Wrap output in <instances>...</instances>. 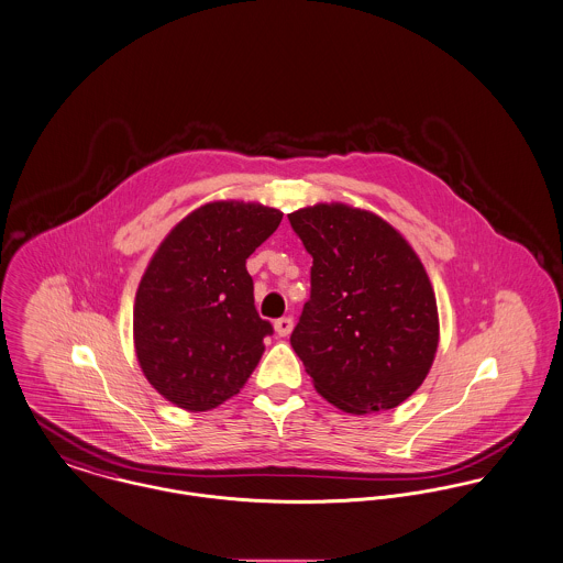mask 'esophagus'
I'll list each match as a JSON object with an SVG mask.
<instances>
[{
	"mask_svg": "<svg viewBox=\"0 0 563 563\" xmlns=\"http://www.w3.org/2000/svg\"><path fill=\"white\" fill-rule=\"evenodd\" d=\"M274 330L278 336H289L294 330V319L291 317H280L274 321Z\"/></svg>",
	"mask_w": 563,
	"mask_h": 563,
	"instance_id": "1",
	"label": "esophagus"
}]
</instances>
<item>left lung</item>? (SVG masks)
Returning <instances> with one entry per match:
<instances>
[{
    "mask_svg": "<svg viewBox=\"0 0 563 563\" xmlns=\"http://www.w3.org/2000/svg\"><path fill=\"white\" fill-rule=\"evenodd\" d=\"M289 222L312 256L311 298L291 347L314 390L352 415L397 408L437 356V298L423 263L365 209L321 202Z\"/></svg>",
    "mask_w": 563,
    "mask_h": 563,
    "instance_id": "8db88e82",
    "label": "left lung"
}]
</instances>
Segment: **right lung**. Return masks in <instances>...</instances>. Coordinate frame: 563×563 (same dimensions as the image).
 Here are the masks:
<instances>
[{"label": "right lung", "mask_w": 563, "mask_h": 563, "mask_svg": "<svg viewBox=\"0 0 563 563\" xmlns=\"http://www.w3.org/2000/svg\"><path fill=\"white\" fill-rule=\"evenodd\" d=\"M258 202H207L153 254L133 305V343L151 386L189 412L240 393L272 323L254 309L246 258L280 224Z\"/></svg>", "instance_id": "right-lung-1"}]
</instances>
